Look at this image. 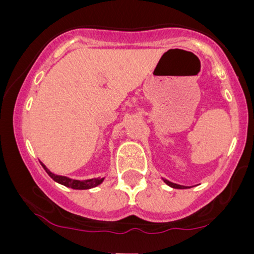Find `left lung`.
<instances>
[{"instance_id": "8db88e82", "label": "left lung", "mask_w": 254, "mask_h": 254, "mask_svg": "<svg viewBox=\"0 0 254 254\" xmlns=\"http://www.w3.org/2000/svg\"><path fill=\"white\" fill-rule=\"evenodd\" d=\"M162 180H164V182L167 184L168 186H171V188H173V189H180V190H183V189H190V188H192V186H184V185H179V184L172 183V182H170V180L165 179V178H162Z\"/></svg>"}]
</instances>
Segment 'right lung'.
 Listing matches in <instances>:
<instances>
[{
    "instance_id": "obj_1",
    "label": "right lung",
    "mask_w": 254,
    "mask_h": 254,
    "mask_svg": "<svg viewBox=\"0 0 254 254\" xmlns=\"http://www.w3.org/2000/svg\"><path fill=\"white\" fill-rule=\"evenodd\" d=\"M42 166L44 167V170L46 171V173L50 176L55 182L61 184V185L66 186V188L74 189V190H89V189L97 188L98 185H100L101 183L104 182L105 178H93V179H87V180H76V179H71V178L65 177V176H58V174L52 173V172L46 167L43 162H40Z\"/></svg>"
}]
</instances>
